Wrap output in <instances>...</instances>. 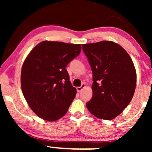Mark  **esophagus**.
<instances>
[{
	"label": "esophagus",
	"mask_w": 152,
	"mask_h": 152,
	"mask_svg": "<svg viewBox=\"0 0 152 152\" xmlns=\"http://www.w3.org/2000/svg\"><path fill=\"white\" fill-rule=\"evenodd\" d=\"M85 87H86V85H85L84 84H82V86H78V87H77V91L78 92H80V91H82L83 88H84Z\"/></svg>",
	"instance_id": "obj_1"
}]
</instances>
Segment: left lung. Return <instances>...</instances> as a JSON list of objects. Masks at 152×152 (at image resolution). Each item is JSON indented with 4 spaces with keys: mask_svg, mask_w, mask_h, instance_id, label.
I'll return each mask as SVG.
<instances>
[{
    "mask_svg": "<svg viewBox=\"0 0 152 152\" xmlns=\"http://www.w3.org/2000/svg\"><path fill=\"white\" fill-rule=\"evenodd\" d=\"M93 72V97L86 103L91 114L111 120L123 111L134 96L136 72L130 56L109 41L83 44Z\"/></svg>",
    "mask_w": 152,
    "mask_h": 152,
    "instance_id": "1",
    "label": "left lung"
}]
</instances>
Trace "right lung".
<instances>
[{
  "label": "right lung",
  "mask_w": 152,
  "mask_h": 152,
  "mask_svg": "<svg viewBox=\"0 0 152 152\" xmlns=\"http://www.w3.org/2000/svg\"><path fill=\"white\" fill-rule=\"evenodd\" d=\"M82 45L44 41L32 50L21 70L22 92L31 109L47 121L63 117L75 97L66 67Z\"/></svg>",
  "instance_id": "obj_1"
}]
</instances>
